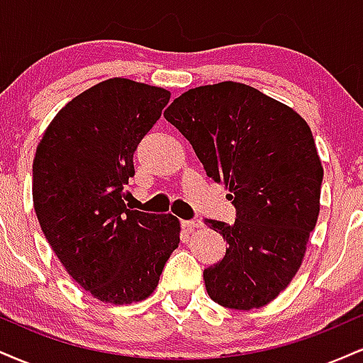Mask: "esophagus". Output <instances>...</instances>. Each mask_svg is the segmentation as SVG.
I'll use <instances>...</instances> for the list:
<instances>
[{"label": "esophagus", "mask_w": 363, "mask_h": 363, "mask_svg": "<svg viewBox=\"0 0 363 363\" xmlns=\"http://www.w3.org/2000/svg\"><path fill=\"white\" fill-rule=\"evenodd\" d=\"M181 225L186 228L187 232H194L196 228H201L203 227V223L199 222V220H182Z\"/></svg>", "instance_id": "obj_1"}]
</instances>
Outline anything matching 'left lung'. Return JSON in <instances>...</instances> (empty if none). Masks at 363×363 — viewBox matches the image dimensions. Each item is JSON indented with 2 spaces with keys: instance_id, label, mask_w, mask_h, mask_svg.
I'll return each instance as SVG.
<instances>
[{
  "instance_id": "1",
  "label": "left lung",
  "mask_w": 363,
  "mask_h": 363,
  "mask_svg": "<svg viewBox=\"0 0 363 363\" xmlns=\"http://www.w3.org/2000/svg\"><path fill=\"white\" fill-rule=\"evenodd\" d=\"M165 119L193 145L208 177L223 182L232 225L205 220L223 235V259L203 272L220 306L251 311L289 286L319 216L323 165L311 128L291 107L237 82L196 86Z\"/></svg>"
}]
</instances>
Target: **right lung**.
Returning <instances> with one entry per match:
<instances>
[{
  "instance_id": "right-lung-1",
  "label": "right lung",
  "mask_w": 363,
  "mask_h": 363,
  "mask_svg": "<svg viewBox=\"0 0 363 363\" xmlns=\"http://www.w3.org/2000/svg\"><path fill=\"white\" fill-rule=\"evenodd\" d=\"M170 91L111 78L57 112L37 147L32 198L45 239L69 277L107 303L145 301L179 245L174 215L128 210L133 153Z\"/></svg>"
}]
</instances>
